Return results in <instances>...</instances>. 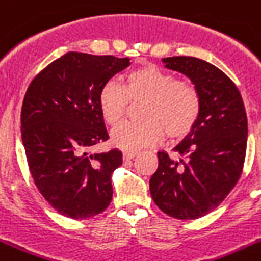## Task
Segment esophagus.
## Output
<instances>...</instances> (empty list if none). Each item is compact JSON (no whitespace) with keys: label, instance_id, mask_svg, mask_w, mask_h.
I'll return each instance as SVG.
<instances>
[{"label":"esophagus","instance_id":"obj_1","mask_svg":"<svg viewBox=\"0 0 261 261\" xmlns=\"http://www.w3.org/2000/svg\"><path fill=\"white\" fill-rule=\"evenodd\" d=\"M135 156H138L137 151H124L123 152V158L127 159V161H130V159H134Z\"/></svg>","mask_w":261,"mask_h":261}]
</instances>
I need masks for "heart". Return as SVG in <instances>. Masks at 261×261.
Here are the masks:
<instances>
[{
  "label": "heart",
  "instance_id": "obj_1",
  "mask_svg": "<svg viewBox=\"0 0 261 261\" xmlns=\"http://www.w3.org/2000/svg\"><path fill=\"white\" fill-rule=\"evenodd\" d=\"M130 102H144L141 123L115 127L111 142L123 150L155 146L163 139H181L195 127L200 115V95L190 82L172 73L146 65L126 75L123 86L107 82L100 89L98 105L105 122L111 126L123 119Z\"/></svg>",
  "mask_w": 261,
  "mask_h": 261
}]
</instances>
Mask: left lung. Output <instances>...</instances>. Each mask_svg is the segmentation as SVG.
<instances>
[{
    "mask_svg": "<svg viewBox=\"0 0 261 261\" xmlns=\"http://www.w3.org/2000/svg\"><path fill=\"white\" fill-rule=\"evenodd\" d=\"M162 62L190 78L200 95V115L174 147L179 159L158 152L150 192L164 214L191 220L216 208L238 183L247 150V114L235 83L210 62L195 57H167Z\"/></svg>",
    "mask_w": 261,
    "mask_h": 261,
    "instance_id": "1",
    "label": "left lung"
}]
</instances>
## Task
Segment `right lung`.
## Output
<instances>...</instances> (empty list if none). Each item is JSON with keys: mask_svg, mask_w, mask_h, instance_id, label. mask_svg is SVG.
<instances>
[{"mask_svg": "<svg viewBox=\"0 0 261 261\" xmlns=\"http://www.w3.org/2000/svg\"><path fill=\"white\" fill-rule=\"evenodd\" d=\"M130 66V58L67 53L30 83L21 110V137L37 188L53 208L71 219L95 216L113 199L117 148L93 154L107 141L98 105L100 89Z\"/></svg>", "mask_w": 261, "mask_h": 261, "instance_id": "1", "label": "right lung"}]
</instances>
